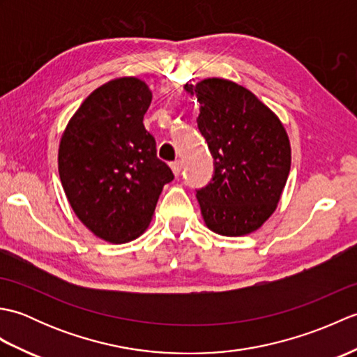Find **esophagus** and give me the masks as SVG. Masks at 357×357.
Listing matches in <instances>:
<instances>
[{"label": "esophagus", "instance_id": "esophagus-1", "mask_svg": "<svg viewBox=\"0 0 357 357\" xmlns=\"http://www.w3.org/2000/svg\"><path fill=\"white\" fill-rule=\"evenodd\" d=\"M170 169H172L174 176H178V174L181 173V169H183V162H181V161H174V162L170 164Z\"/></svg>", "mask_w": 357, "mask_h": 357}]
</instances>
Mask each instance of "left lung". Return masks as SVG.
Wrapping results in <instances>:
<instances>
[{"instance_id": "obj_1", "label": "left lung", "mask_w": 357, "mask_h": 357, "mask_svg": "<svg viewBox=\"0 0 357 357\" xmlns=\"http://www.w3.org/2000/svg\"><path fill=\"white\" fill-rule=\"evenodd\" d=\"M184 90L201 104L198 127L215 176L196 193L204 222L222 236H245L275 213L291 167L284 124L244 86L207 78Z\"/></svg>"}]
</instances>
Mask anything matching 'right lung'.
<instances>
[{
  "label": "right lung",
  "instance_id": "obj_1",
  "mask_svg": "<svg viewBox=\"0 0 357 357\" xmlns=\"http://www.w3.org/2000/svg\"><path fill=\"white\" fill-rule=\"evenodd\" d=\"M150 102L142 79H112L82 101L59 141L67 201L79 221L110 244H126L147 230L159 195L173 179L142 124Z\"/></svg>",
  "mask_w": 357,
  "mask_h": 357
}]
</instances>
